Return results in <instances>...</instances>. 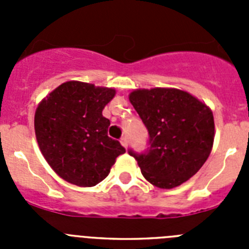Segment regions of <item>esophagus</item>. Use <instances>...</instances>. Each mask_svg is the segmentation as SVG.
<instances>
[{"label":"esophagus","instance_id":"1","mask_svg":"<svg viewBox=\"0 0 249 249\" xmlns=\"http://www.w3.org/2000/svg\"><path fill=\"white\" fill-rule=\"evenodd\" d=\"M120 142H121V144L124 147V148H127V147H128V138H127V137H122V138H121Z\"/></svg>","mask_w":249,"mask_h":249}]
</instances>
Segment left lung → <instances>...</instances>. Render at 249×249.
<instances>
[{
	"label": "left lung",
	"mask_w": 249,
	"mask_h": 249,
	"mask_svg": "<svg viewBox=\"0 0 249 249\" xmlns=\"http://www.w3.org/2000/svg\"><path fill=\"white\" fill-rule=\"evenodd\" d=\"M129 102L149 135L146 153L128 152L147 181L171 190L198 172L214 141L210 107L188 92L162 87L135 89Z\"/></svg>",
	"instance_id": "1"
}]
</instances>
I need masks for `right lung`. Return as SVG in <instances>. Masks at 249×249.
<instances>
[{"label": "right lung", "mask_w": 249, "mask_h": 249, "mask_svg": "<svg viewBox=\"0 0 249 249\" xmlns=\"http://www.w3.org/2000/svg\"><path fill=\"white\" fill-rule=\"evenodd\" d=\"M116 89L68 81L38 103L35 133L51 168L68 183L93 187L108 176L126 149L107 135L105 106Z\"/></svg>", "instance_id": "right-lung-1"}]
</instances>
